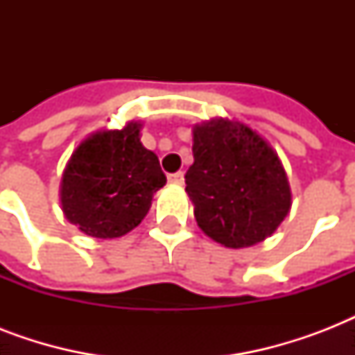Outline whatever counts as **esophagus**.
Returning <instances> with one entry per match:
<instances>
[{
    "instance_id": "34e87169",
    "label": "esophagus",
    "mask_w": 355,
    "mask_h": 355,
    "mask_svg": "<svg viewBox=\"0 0 355 355\" xmlns=\"http://www.w3.org/2000/svg\"><path fill=\"white\" fill-rule=\"evenodd\" d=\"M167 180L171 184H184V173L182 171H177V173H171Z\"/></svg>"
}]
</instances>
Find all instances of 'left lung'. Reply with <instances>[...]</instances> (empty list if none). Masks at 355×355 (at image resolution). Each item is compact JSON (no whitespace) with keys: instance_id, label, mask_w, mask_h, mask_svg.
<instances>
[{"instance_id":"8db88e82","label":"left lung","mask_w":355,"mask_h":355,"mask_svg":"<svg viewBox=\"0 0 355 355\" xmlns=\"http://www.w3.org/2000/svg\"><path fill=\"white\" fill-rule=\"evenodd\" d=\"M186 191L200 230L228 248L263 241L291 208L278 155L252 128L228 119L193 128Z\"/></svg>"}]
</instances>
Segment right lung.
Instances as JSON below:
<instances>
[{
    "label": "right lung",
    "mask_w": 355,
    "mask_h": 355,
    "mask_svg": "<svg viewBox=\"0 0 355 355\" xmlns=\"http://www.w3.org/2000/svg\"><path fill=\"white\" fill-rule=\"evenodd\" d=\"M139 123L97 132L77 147L60 186L64 216L92 237H119L147 216L166 184L158 156L139 141Z\"/></svg>",
    "instance_id": "obj_1"
}]
</instances>
